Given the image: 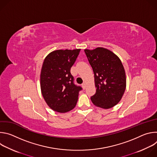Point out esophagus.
<instances>
[{
    "instance_id": "esophagus-1",
    "label": "esophagus",
    "mask_w": 157,
    "mask_h": 157,
    "mask_svg": "<svg viewBox=\"0 0 157 157\" xmlns=\"http://www.w3.org/2000/svg\"><path fill=\"white\" fill-rule=\"evenodd\" d=\"M82 88H83L84 89H85L86 87V84L85 82L82 83Z\"/></svg>"
}]
</instances>
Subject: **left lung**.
<instances>
[{
  "label": "left lung",
  "instance_id": "left-lung-1",
  "mask_svg": "<svg viewBox=\"0 0 157 157\" xmlns=\"http://www.w3.org/2000/svg\"><path fill=\"white\" fill-rule=\"evenodd\" d=\"M84 52L94 74L96 92L91 96L97 107L110 109L121 100L126 88V76L119 58L111 51L102 47Z\"/></svg>",
  "mask_w": 157,
  "mask_h": 157
}]
</instances>
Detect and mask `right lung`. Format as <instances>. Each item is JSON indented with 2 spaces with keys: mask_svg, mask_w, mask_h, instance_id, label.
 Masks as SVG:
<instances>
[{
  "mask_svg": "<svg viewBox=\"0 0 157 157\" xmlns=\"http://www.w3.org/2000/svg\"><path fill=\"white\" fill-rule=\"evenodd\" d=\"M80 50H55L44 59L40 74L41 94L48 105L58 113L74 109L82 90L81 86L74 84L70 72Z\"/></svg>",
  "mask_w": 157,
  "mask_h": 157,
  "instance_id": "right-lung-1",
  "label": "right lung"
}]
</instances>
